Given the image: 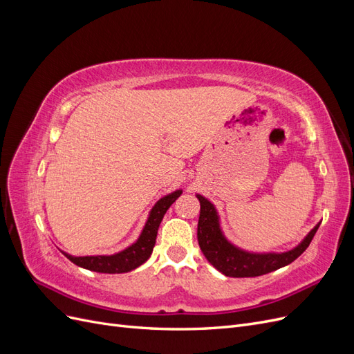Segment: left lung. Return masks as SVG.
Here are the masks:
<instances>
[{
  "instance_id": "obj_1",
  "label": "left lung",
  "mask_w": 354,
  "mask_h": 354,
  "mask_svg": "<svg viewBox=\"0 0 354 354\" xmlns=\"http://www.w3.org/2000/svg\"><path fill=\"white\" fill-rule=\"evenodd\" d=\"M201 203L198 221V242L208 263L224 276L255 277L291 264L301 255L312 242L320 223L310 230L304 239L292 250L285 252H257L243 250L227 239L221 229L220 214L214 203L203 195L196 194Z\"/></svg>"
}]
</instances>
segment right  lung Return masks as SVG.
<instances>
[{
	"instance_id": "obj_1",
	"label": "right lung",
	"mask_w": 354,
	"mask_h": 354,
	"mask_svg": "<svg viewBox=\"0 0 354 354\" xmlns=\"http://www.w3.org/2000/svg\"><path fill=\"white\" fill-rule=\"evenodd\" d=\"M181 194H183V190L177 189L174 192H171V194L162 196L159 201H156L152 209L149 211V216L146 218V223L140 234H138V238L131 245H128L127 248L109 255L77 257V255H71L65 251H62V254L73 264L82 267V269L97 272V273L115 274V273H127L137 269L138 266H142L145 261H147L149 257H151L156 242L159 224L162 221L167 209L173 205L176 199Z\"/></svg>"
}]
</instances>
